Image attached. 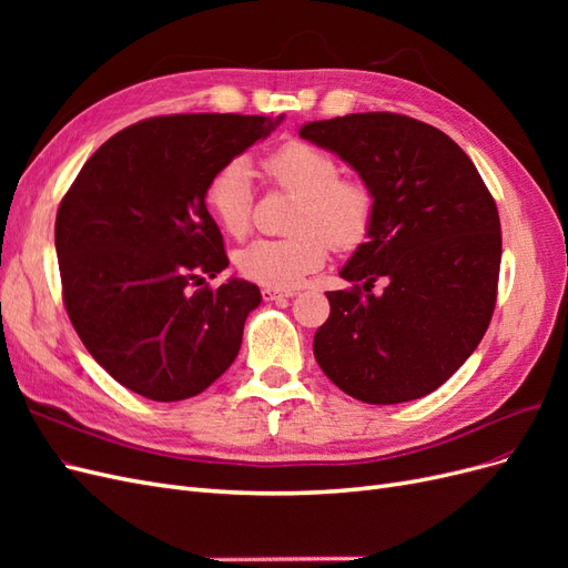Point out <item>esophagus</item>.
Instances as JSON below:
<instances>
[{
	"mask_svg": "<svg viewBox=\"0 0 568 568\" xmlns=\"http://www.w3.org/2000/svg\"><path fill=\"white\" fill-rule=\"evenodd\" d=\"M296 291L288 288V291H280V288H263V298L265 301H280V298H294Z\"/></svg>",
	"mask_w": 568,
	"mask_h": 568,
	"instance_id": "obj_1",
	"label": "esophagus"
}]
</instances>
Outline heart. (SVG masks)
<instances>
[{
  "label": "heart",
  "mask_w": 568,
  "mask_h": 568,
  "mask_svg": "<svg viewBox=\"0 0 568 568\" xmlns=\"http://www.w3.org/2000/svg\"><path fill=\"white\" fill-rule=\"evenodd\" d=\"M263 173L301 196L294 215L296 234L286 239H255L236 251V270L253 284L288 291L320 270L332 244L353 248L363 244L372 220L369 186L341 178V165L329 153L288 142L263 161ZM205 211L230 236H244L251 225L253 186L244 161H230L205 184Z\"/></svg>",
  "instance_id": "heart-1"
}]
</instances>
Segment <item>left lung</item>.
<instances>
[{
    "label": "left lung",
    "mask_w": 568,
    "mask_h": 568,
    "mask_svg": "<svg viewBox=\"0 0 568 568\" xmlns=\"http://www.w3.org/2000/svg\"><path fill=\"white\" fill-rule=\"evenodd\" d=\"M298 134L346 161L374 196L367 242L338 272L353 288L326 291L317 365L369 405L424 398L490 324L503 257L495 201L467 153L422 120L351 113ZM376 278L382 295L371 291Z\"/></svg>",
    "instance_id": "8db88e82"
}]
</instances>
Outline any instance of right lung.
<instances>
[{"mask_svg":"<svg viewBox=\"0 0 568 568\" xmlns=\"http://www.w3.org/2000/svg\"><path fill=\"white\" fill-rule=\"evenodd\" d=\"M284 120L236 113L151 118L82 165L57 213L63 303L118 384L149 400L192 398L227 372L261 288L230 265L203 192L222 165Z\"/></svg>","mask_w":568,"mask_h":568,"instance_id":"1","label":"right lung"}]
</instances>
